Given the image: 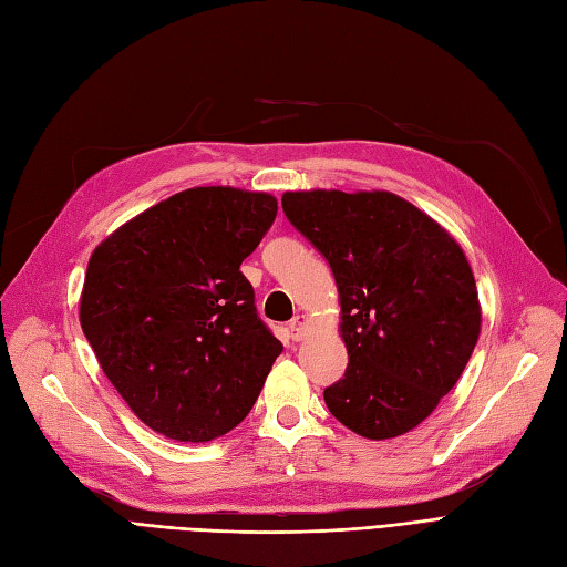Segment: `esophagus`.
I'll return each instance as SVG.
<instances>
[{
    "mask_svg": "<svg viewBox=\"0 0 567 567\" xmlns=\"http://www.w3.org/2000/svg\"><path fill=\"white\" fill-rule=\"evenodd\" d=\"M308 332H310V318L308 316L299 313L295 320L289 322V334H291V339H295V341L306 339Z\"/></svg>",
    "mask_w": 567,
    "mask_h": 567,
    "instance_id": "1",
    "label": "esophagus"
}]
</instances>
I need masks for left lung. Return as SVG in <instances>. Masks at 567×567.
<instances>
[{
  "label": "left lung",
  "mask_w": 567,
  "mask_h": 567,
  "mask_svg": "<svg viewBox=\"0 0 567 567\" xmlns=\"http://www.w3.org/2000/svg\"><path fill=\"white\" fill-rule=\"evenodd\" d=\"M282 209L330 264L349 368L324 403L368 441H389L437 408L481 334V301L460 243L389 190H287Z\"/></svg>",
  "instance_id": "obj_1"
}]
</instances>
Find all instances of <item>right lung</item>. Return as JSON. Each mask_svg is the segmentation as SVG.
<instances>
[{"mask_svg":"<svg viewBox=\"0 0 567 567\" xmlns=\"http://www.w3.org/2000/svg\"><path fill=\"white\" fill-rule=\"evenodd\" d=\"M276 214L270 193L188 188L130 218L91 254L82 332L155 433L209 443L257 403L282 343L259 320L240 264Z\"/></svg>","mask_w":567,"mask_h":567,"instance_id":"right-lung-1","label":"right lung"}]
</instances>
